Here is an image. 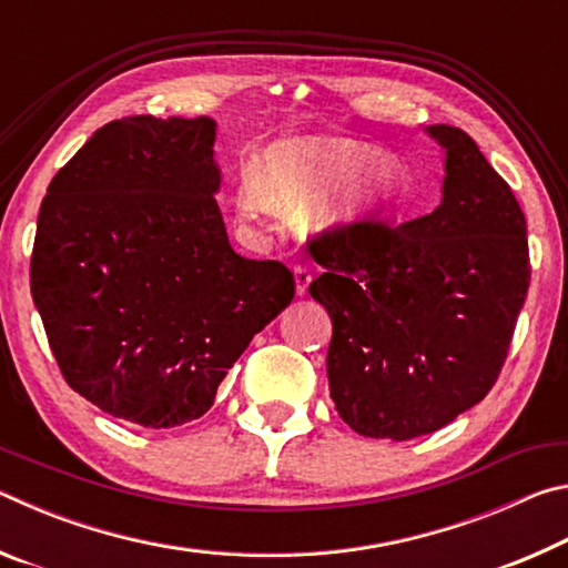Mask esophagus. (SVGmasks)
Wrapping results in <instances>:
<instances>
[{"mask_svg":"<svg viewBox=\"0 0 568 568\" xmlns=\"http://www.w3.org/2000/svg\"><path fill=\"white\" fill-rule=\"evenodd\" d=\"M293 273H295V293L301 297L307 295V287H311V281H313L311 271H307L305 265H295Z\"/></svg>","mask_w":568,"mask_h":568,"instance_id":"34e87169","label":"esophagus"}]
</instances>
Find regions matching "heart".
<instances>
[{
    "label": "heart",
    "instance_id": "heart-1",
    "mask_svg": "<svg viewBox=\"0 0 568 568\" xmlns=\"http://www.w3.org/2000/svg\"><path fill=\"white\" fill-rule=\"evenodd\" d=\"M400 190V162L381 155L376 148L355 140L297 138L275 142L257 172H245L237 185L235 210L243 223H257L271 217L275 205L311 203L305 227L331 233L388 207Z\"/></svg>",
    "mask_w": 568,
    "mask_h": 568
}]
</instances>
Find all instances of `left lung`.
Listing matches in <instances>:
<instances>
[{
	"label": "left lung",
	"instance_id": "left-lung-1",
	"mask_svg": "<svg viewBox=\"0 0 568 568\" xmlns=\"http://www.w3.org/2000/svg\"><path fill=\"white\" fill-rule=\"evenodd\" d=\"M444 150L440 205L398 227L355 223L313 243L311 295L333 321L328 386L355 434L408 440L476 406L501 373L521 313L526 217L464 130Z\"/></svg>",
	"mask_w": 568,
	"mask_h": 568
}]
</instances>
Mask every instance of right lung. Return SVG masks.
<instances>
[{
    "instance_id": "add662e5",
    "label": "right lung",
    "mask_w": 568,
    "mask_h": 568,
    "mask_svg": "<svg viewBox=\"0 0 568 568\" xmlns=\"http://www.w3.org/2000/svg\"><path fill=\"white\" fill-rule=\"evenodd\" d=\"M217 122L104 124L47 187L30 285L72 390L114 418L175 428L291 305L293 273L230 247Z\"/></svg>"
}]
</instances>
